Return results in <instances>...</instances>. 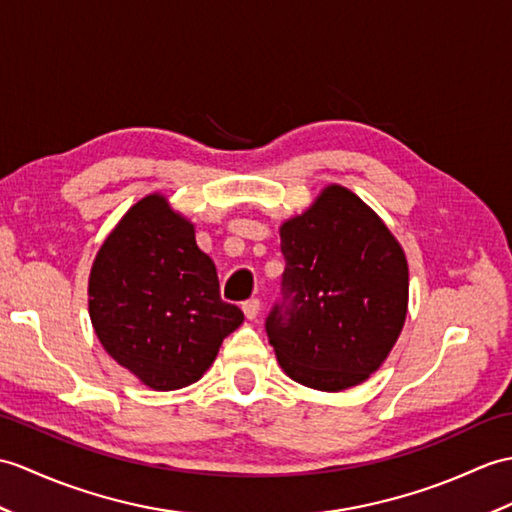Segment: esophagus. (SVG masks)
Returning <instances> with one entry per match:
<instances>
[{
	"label": "esophagus",
	"instance_id": "34e87169",
	"mask_svg": "<svg viewBox=\"0 0 512 512\" xmlns=\"http://www.w3.org/2000/svg\"><path fill=\"white\" fill-rule=\"evenodd\" d=\"M242 310H244V316H246L248 320H255V318L259 316L261 303H259L257 299H251V301H246V303L242 305Z\"/></svg>",
	"mask_w": 512,
	"mask_h": 512
}]
</instances>
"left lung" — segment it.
Instances as JSON below:
<instances>
[{"label": "left lung", "instance_id": "obj_1", "mask_svg": "<svg viewBox=\"0 0 512 512\" xmlns=\"http://www.w3.org/2000/svg\"><path fill=\"white\" fill-rule=\"evenodd\" d=\"M288 303L266 320L279 366L294 382L340 392L386 362L408 316L410 272L388 224L331 183L279 227Z\"/></svg>", "mask_w": 512, "mask_h": 512}]
</instances>
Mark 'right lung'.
<instances>
[{"mask_svg": "<svg viewBox=\"0 0 512 512\" xmlns=\"http://www.w3.org/2000/svg\"><path fill=\"white\" fill-rule=\"evenodd\" d=\"M89 318L104 351L150 390L185 388L209 371L244 323L220 299L196 224L152 192L104 237L89 272Z\"/></svg>", "mask_w": 512, "mask_h": 512, "instance_id": "right-lung-1", "label": "right lung"}]
</instances>
